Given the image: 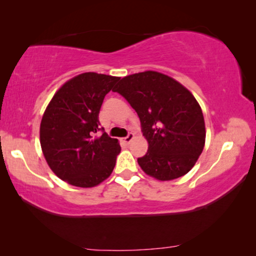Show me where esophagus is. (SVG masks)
Wrapping results in <instances>:
<instances>
[{
    "instance_id": "34e87169",
    "label": "esophagus",
    "mask_w": 256,
    "mask_h": 256,
    "mask_svg": "<svg viewBox=\"0 0 256 256\" xmlns=\"http://www.w3.org/2000/svg\"><path fill=\"white\" fill-rule=\"evenodd\" d=\"M132 138H134V134H132V132H129V134L126 136V138H124V143H130L132 141Z\"/></svg>"
}]
</instances>
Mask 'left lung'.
<instances>
[{
  "label": "left lung",
  "instance_id": "left-lung-1",
  "mask_svg": "<svg viewBox=\"0 0 256 256\" xmlns=\"http://www.w3.org/2000/svg\"><path fill=\"white\" fill-rule=\"evenodd\" d=\"M114 92L130 104L141 121L148 152L138 158L142 170L158 180L188 174L205 144L202 108L188 88L169 76L146 71L124 76Z\"/></svg>",
  "mask_w": 256,
  "mask_h": 256
}]
</instances>
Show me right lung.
Instances as JSON below:
<instances>
[{
  "instance_id": "add662e5",
  "label": "right lung",
  "mask_w": 256,
  "mask_h": 256,
  "mask_svg": "<svg viewBox=\"0 0 256 256\" xmlns=\"http://www.w3.org/2000/svg\"><path fill=\"white\" fill-rule=\"evenodd\" d=\"M120 78L96 72L70 79L48 104L40 136L51 170L68 184L93 188L107 180L121 146L100 127L104 96ZM102 131L101 136L96 132Z\"/></svg>"
}]
</instances>
